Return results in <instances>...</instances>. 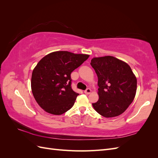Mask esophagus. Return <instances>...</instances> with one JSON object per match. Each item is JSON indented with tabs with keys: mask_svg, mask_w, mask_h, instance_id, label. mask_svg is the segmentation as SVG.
<instances>
[{
	"mask_svg": "<svg viewBox=\"0 0 158 158\" xmlns=\"http://www.w3.org/2000/svg\"><path fill=\"white\" fill-rule=\"evenodd\" d=\"M91 92H92V90H91L89 88H87L84 91V93L85 94H89L91 93Z\"/></svg>",
	"mask_w": 158,
	"mask_h": 158,
	"instance_id": "esophagus-1",
	"label": "esophagus"
}]
</instances>
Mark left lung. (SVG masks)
<instances>
[{
  "mask_svg": "<svg viewBox=\"0 0 158 158\" xmlns=\"http://www.w3.org/2000/svg\"><path fill=\"white\" fill-rule=\"evenodd\" d=\"M90 64L98 78L99 99L92 103L104 117H114L125 112L135 99L137 80L127 63L112 56L95 57Z\"/></svg>",
  "mask_w": 158,
  "mask_h": 158,
  "instance_id": "1",
  "label": "left lung"
}]
</instances>
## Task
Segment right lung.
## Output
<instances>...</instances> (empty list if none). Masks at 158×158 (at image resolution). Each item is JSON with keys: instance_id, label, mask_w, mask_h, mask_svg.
Instances as JSON below:
<instances>
[{"instance_id": "add662e5", "label": "right lung", "mask_w": 158, "mask_h": 158, "mask_svg": "<svg viewBox=\"0 0 158 158\" xmlns=\"http://www.w3.org/2000/svg\"><path fill=\"white\" fill-rule=\"evenodd\" d=\"M88 57L56 51L40 60L33 70L31 86L33 97L43 109L59 115L73 107L79 94L71 88L70 74Z\"/></svg>"}]
</instances>
